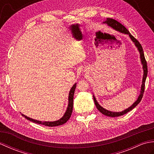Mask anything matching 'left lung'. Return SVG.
<instances>
[{"mask_svg":"<svg viewBox=\"0 0 154 154\" xmlns=\"http://www.w3.org/2000/svg\"><path fill=\"white\" fill-rule=\"evenodd\" d=\"M103 24H106L107 26H109L110 28H112L114 30H115L117 32H119L120 33L124 34H127L128 35V36L131 39V40L132 42L134 44L135 46L138 49V50L140 53V61H141V63L142 65V69H143V77H142V85H141V89H140V93L139 94V96L138 97V99L130 107L128 108V109L124 110L121 112H112V111L108 110L105 109H104L103 107L101 106L99 103L97 102V100L96 99L95 97L94 96L93 94V99H94V104L97 108V109L99 110L100 112L102 113L103 114L107 116H110V117H117V116H120L124 115V114H126L127 112H130V110H132L134 108H135L138 104L140 103L141 101L142 97H143V92H144V88H145V82H146V79L147 77V75H148V66H147V62L146 61V59L144 57V54H143V51L141 44L139 43V42L136 40V39L133 36V35H131V34L130 33L129 31L127 30V29L122 24H121L120 22L116 21V20H114L112 18H108L104 22H103Z\"/></svg>","mask_w":154,"mask_h":154,"instance_id":"obj_1","label":"left lung"}]
</instances>
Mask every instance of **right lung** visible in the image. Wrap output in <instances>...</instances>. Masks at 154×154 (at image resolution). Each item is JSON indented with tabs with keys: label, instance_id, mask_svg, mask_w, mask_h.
<instances>
[{
	"label": "right lung",
	"instance_id": "add662e5",
	"mask_svg": "<svg viewBox=\"0 0 154 154\" xmlns=\"http://www.w3.org/2000/svg\"><path fill=\"white\" fill-rule=\"evenodd\" d=\"M77 83H75L73 87L71 88L69 93V97H68V105L67 110L65 111V112L64 113L63 116H62L60 119H59L58 120H55L53 121V122H46V121H40V120H37L33 119H31V118L28 117L27 116L24 115V114H22V115L23 116H24L27 120L32 121L34 123L39 124H43V125L45 126H49V127H53V126H60L62 125V124H65L67 121L70 119L71 115L72 114V111H73V96H74V93H75V88H76Z\"/></svg>",
	"mask_w": 154,
	"mask_h": 154
}]
</instances>
